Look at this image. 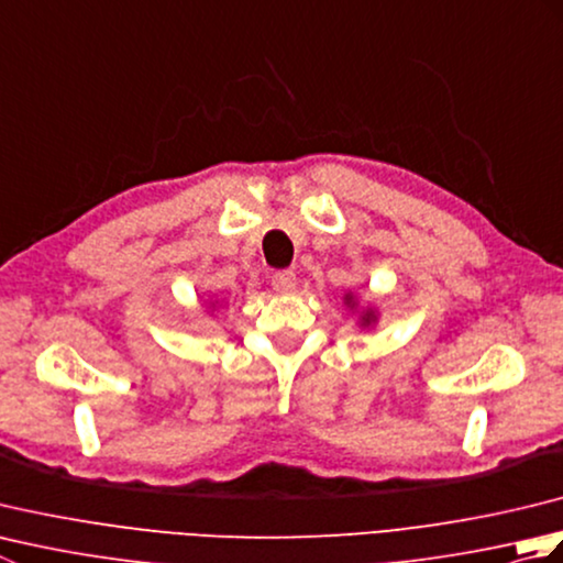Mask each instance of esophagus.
Returning <instances> with one entry per match:
<instances>
[{
  "label": "esophagus",
  "mask_w": 563,
  "mask_h": 563,
  "mask_svg": "<svg viewBox=\"0 0 563 563\" xmlns=\"http://www.w3.org/2000/svg\"><path fill=\"white\" fill-rule=\"evenodd\" d=\"M295 283H297V278L292 271H278V273H273V278H271L273 290L278 295H290L295 290Z\"/></svg>",
  "instance_id": "obj_1"
}]
</instances>
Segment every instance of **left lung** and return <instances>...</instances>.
<instances>
[{"label":"left lung","mask_w":563,"mask_h":563,"mask_svg":"<svg viewBox=\"0 0 563 563\" xmlns=\"http://www.w3.org/2000/svg\"><path fill=\"white\" fill-rule=\"evenodd\" d=\"M343 305L349 307L351 312L357 317L355 324L361 327V329H367V331H369V329L377 327V321H379V312H377V309L367 305V307H362L361 310H357L356 307L361 306V302H357V297H355L351 290L343 295Z\"/></svg>","instance_id":"left-lung-1"}]
</instances>
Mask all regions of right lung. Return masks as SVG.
Returning a JSON list of instances; mask_svg holds the SVG:
<instances>
[{"instance_id": "1", "label": "right lung", "mask_w": 563, "mask_h": 563, "mask_svg": "<svg viewBox=\"0 0 563 563\" xmlns=\"http://www.w3.org/2000/svg\"><path fill=\"white\" fill-rule=\"evenodd\" d=\"M218 302H220V300H208V307L212 309V312H214V309H218Z\"/></svg>"}]
</instances>
